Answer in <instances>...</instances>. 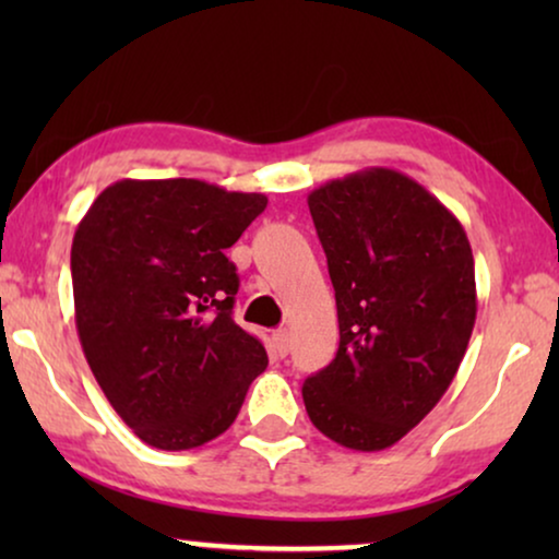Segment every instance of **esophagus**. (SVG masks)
I'll return each instance as SVG.
<instances>
[{
	"label": "esophagus",
	"mask_w": 559,
	"mask_h": 559,
	"mask_svg": "<svg viewBox=\"0 0 559 559\" xmlns=\"http://www.w3.org/2000/svg\"><path fill=\"white\" fill-rule=\"evenodd\" d=\"M272 348H274V356L285 358L287 350H289V333L285 328H280V331L272 333Z\"/></svg>",
	"instance_id": "esophagus-1"
}]
</instances>
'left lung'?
<instances>
[{"instance_id": "1", "label": "left lung", "mask_w": 559, "mask_h": 559, "mask_svg": "<svg viewBox=\"0 0 559 559\" xmlns=\"http://www.w3.org/2000/svg\"><path fill=\"white\" fill-rule=\"evenodd\" d=\"M328 257L341 343L302 384L310 423L343 448H392L455 379L473 323L476 270L461 221L389 167L308 195Z\"/></svg>"}]
</instances>
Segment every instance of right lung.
<instances>
[{
	"label": "right lung",
	"mask_w": 559,
	"mask_h": 559,
	"mask_svg": "<svg viewBox=\"0 0 559 559\" xmlns=\"http://www.w3.org/2000/svg\"><path fill=\"white\" fill-rule=\"evenodd\" d=\"M266 209L262 193L205 180H119L73 236L81 348L136 438L190 450L226 432L266 369L234 323L239 274L226 249Z\"/></svg>",
	"instance_id": "1"
}]
</instances>
